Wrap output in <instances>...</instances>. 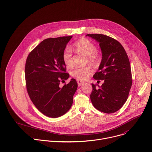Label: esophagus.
<instances>
[{
	"mask_svg": "<svg viewBox=\"0 0 152 152\" xmlns=\"http://www.w3.org/2000/svg\"><path fill=\"white\" fill-rule=\"evenodd\" d=\"M77 85H78L79 87L81 86L82 85H83V84H84V82L82 81V80H77Z\"/></svg>",
	"mask_w": 152,
	"mask_h": 152,
	"instance_id": "34e87169",
	"label": "esophagus"
}]
</instances>
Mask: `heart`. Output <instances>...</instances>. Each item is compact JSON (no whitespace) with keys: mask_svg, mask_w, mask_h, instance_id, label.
Returning a JSON list of instances; mask_svg holds the SVG:
<instances>
[{"mask_svg":"<svg viewBox=\"0 0 152 152\" xmlns=\"http://www.w3.org/2000/svg\"><path fill=\"white\" fill-rule=\"evenodd\" d=\"M75 49L77 53H83L88 56L90 62L94 65L98 64L99 62V54L96 51V45L91 40L87 39H81L78 40L74 44ZM64 64L67 66H71L73 65V52L70 47H66L62 55ZM93 73V69L90 66L84 67H76L71 72L73 77L80 79L86 80Z\"/></svg>","mask_w":152,"mask_h":152,"instance_id":"obj_1","label":"heart"}]
</instances>
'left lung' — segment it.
I'll return each instance as SVG.
<instances>
[{
  "label": "left lung",
  "mask_w": 152,
  "mask_h": 152,
  "mask_svg": "<svg viewBox=\"0 0 152 152\" xmlns=\"http://www.w3.org/2000/svg\"><path fill=\"white\" fill-rule=\"evenodd\" d=\"M99 43L102 58L93 78L104 80L99 88L91 84L90 99L95 108L105 113L119 110L126 102L132 85V71L126 51L116 39L101 34H88Z\"/></svg>",
  "instance_id": "8db88e82"
}]
</instances>
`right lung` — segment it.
<instances>
[{
    "instance_id": "right-lung-1",
    "label": "right lung",
    "mask_w": 152,
    "mask_h": 152,
    "mask_svg": "<svg viewBox=\"0 0 152 152\" xmlns=\"http://www.w3.org/2000/svg\"><path fill=\"white\" fill-rule=\"evenodd\" d=\"M72 37L44 40L29 53L26 61L27 92L35 107L48 117L62 116L73 104L77 88L76 80L72 79L68 84L59 86L60 82L69 77L62 55Z\"/></svg>"
}]
</instances>
